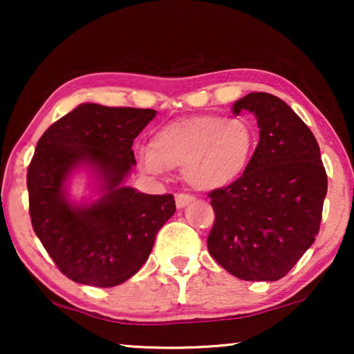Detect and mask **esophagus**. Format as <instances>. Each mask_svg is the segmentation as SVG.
Listing matches in <instances>:
<instances>
[{"label": "esophagus", "instance_id": "esophagus-1", "mask_svg": "<svg viewBox=\"0 0 354 354\" xmlns=\"http://www.w3.org/2000/svg\"><path fill=\"white\" fill-rule=\"evenodd\" d=\"M193 201H195V196L187 195V193H178V195H176V205H177L178 209H182V207L188 206Z\"/></svg>", "mask_w": 354, "mask_h": 354}]
</instances>
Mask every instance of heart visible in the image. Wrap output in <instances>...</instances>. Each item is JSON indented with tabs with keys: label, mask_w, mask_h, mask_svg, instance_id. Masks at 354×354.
<instances>
[{
	"label": "heart",
	"mask_w": 354,
	"mask_h": 354,
	"mask_svg": "<svg viewBox=\"0 0 354 354\" xmlns=\"http://www.w3.org/2000/svg\"><path fill=\"white\" fill-rule=\"evenodd\" d=\"M256 147L258 133L248 119L198 114L158 129L149 148L138 151V162L143 171L156 176L182 167L188 185L211 192L239 180Z\"/></svg>",
	"instance_id": "1"
}]
</instances>
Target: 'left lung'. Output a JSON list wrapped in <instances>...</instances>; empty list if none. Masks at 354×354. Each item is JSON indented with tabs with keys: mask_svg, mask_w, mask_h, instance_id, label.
I'll return each instance as SVG.
<instances>
[{
	"mask_svg": "<svg viewBox=\"0 0 354 354\" xmlns=\"http://www.w3.org/2000/svg\"><path fill=\"white\" fill-rule=\"evenodd\" d=\"M241 111L258 119L259 142L243 176L207 195L216 216L207 250L235 277L274 282L316 240L327 174L313 132L285 101L250 93L235 101Z\"/></svg>",
	"mask_w": 354,
	"mask_h": 354,
	"instance_id": "left-lung-1",
	"label": "left lung"
}]
</instances>
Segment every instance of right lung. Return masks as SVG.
<instances>
[{
    "label": "right lung",
    "instance_id": "add662e5",
    "mask_svg": "<svg viewBox=\"0 0 354 354\" xmlns=\"http://www.w3.org/2000/svg\"><path fill=\"white\" fill-rule=\"evenodd\" d=\"M156 111L84 103L50 125L27 171L32 227L57 269L77 283L108 288L138 272L159 229L176 212L172 195H147L124 180L133 140ZM86 165L102 196L90 205L66 198L65 182Z\"/></svg>",
    "mask_w": 354,
    "mask_h": 354
}]
</instances>
